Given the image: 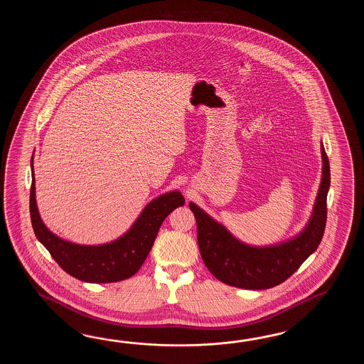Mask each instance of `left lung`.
I'll return each instance as SVG.
<instances>
[{"mask_svg": "<svg viewBox=\"0 0 364 364\" xmlns=\"http://www.w3.org/2000/svg\"><path fill=\"white\" fill-rule=\"evenodd\" d=\"M321 182L309 223L290 240L251 246L235 238L224 225L190 201L198 226V243L203 262L210 273L230 287L263 290L282 284L318 247L326 223V195L331 186V168L321 141Z\"/></svg>", "mask_w": 364, "mask_h": 364, "instance_id": "1", "label": "left lung"}]
</instances>
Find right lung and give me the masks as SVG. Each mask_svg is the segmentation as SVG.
I'll use <instances>...</instances> for the list:
<instances>
[{"label": "right lung", "mask_w": 364, "mask_h": 364, "mask_svg": "<svg viewBox=\"0 0 364 364\" xmlns=\"http://www.w3.org/2000/svg\"><path fill=\"white\" fill-rule=\"evenodd\" d=\"M31 173L30 213L36 238L63 271L90 284H109L134 276L147 259L164 220L185 204L178 190L163 193L149 201L132 228L117 240L102 245H77L62 240L43 223L35 193L33 156Z\"/></svg>", "instance_id": "add662e5"}]
</instances>
